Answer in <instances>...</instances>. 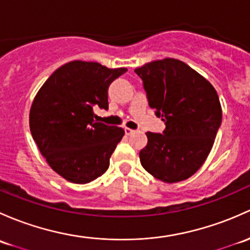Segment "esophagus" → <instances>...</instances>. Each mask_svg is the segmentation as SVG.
<instances>
[{"label": "esophagus", "instance_id": "34e87169", "mask_svg": "<svg viewBox=\"0 0 250 250\" xmlns=\"http://www.w3.org/2000/svg\"><path fill=\"white\" fill-rule=\"evenodd\" d=\"M125 135H132V134L135 133V130L130 129V128H125Z\"/></svg>", "mask_w": 250, "mask_h": 250}]
</instances>
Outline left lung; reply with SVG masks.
<instances>
[{
    "label": "left lung",
    "mask_w": 250,
    "mask_h": 250,
    "mask_svg": "<svg viewBox=\"0 0 250 250\" xmlns=\"http://www.w3.org/2000/svg\"><path fill=\"white\" fill-rule=\"evenodd\" d=\"M134 72L143 80L149 107L167 125L163 134L146 133L141 165L163 182L187 180L213 146L222 123L219 97L206 79L180 60H158Z\"/></svg>",
    "instance_id": "1"
}]
</instances>
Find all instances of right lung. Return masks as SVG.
Returning a JSON list of instances; mask_svg holds the SVG:
<instances>
[{
	"instance_id": "add662e5",
	"label": "right lung",
	"mask_w": 250,
	"mask_h": 250,
	"mask_svg": "<svg viewBox=\"0 0 250 250\" xmlns=\"http://www.w3.org/2000/svg\"><path fill=\"white\" fill-rule=\"evenodd\" d=\"M125 72L73 61L55 70L37 93L31 134L51 169L69 182L85 185L109 167L125 130L97 122L94 109L107 110L110 83Z\"/></svg>"
}]
</instances>
